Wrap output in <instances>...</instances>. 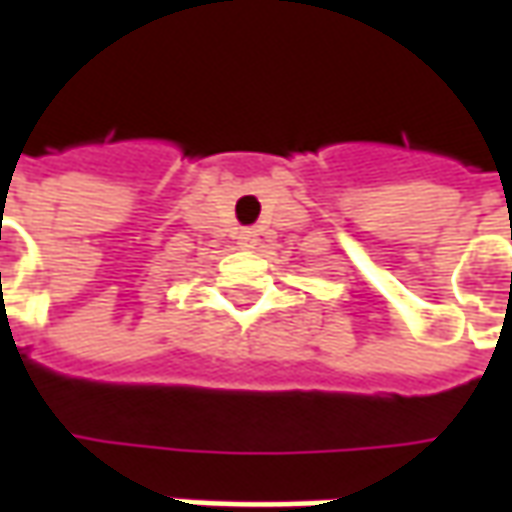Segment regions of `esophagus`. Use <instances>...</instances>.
I'll list each match as a JSON object with an SVG mask.
<instances>
[{
    "instance_id": "34e87169",
    "label": "esophagus",
    "mask_w": 512,
    "mask_h": 512,
    "mask_svg": "<svg viewBox=\"0 0 512 512\" xmlns=\"http://www.w3.org/2000/svg\"><path fill=\"white\" fill-rule=\"evenodd\" d=\"M246 241H249V238H246Z\"/></svg>"
}]
</instances>
